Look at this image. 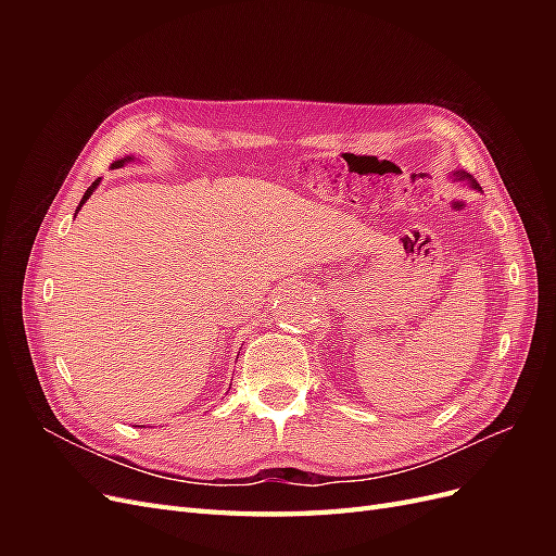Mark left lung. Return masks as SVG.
<instances>
[{
	"label": "left lung",
	"mask_w": 556,
	"mask_h": 556,
	"mask_svg": "<svg viewBox=\"0 0 556 556\" xmlns=\"http://www.w3.org/2000/svg\"><path fill=\"white\" fill-rule=\"evenodd\" d=\"M457 180H468L470 185H473V188H478V182L473 180V176L466 174V172H457Z\"/></svg>",
	"instance_id": "obj_1"
}]
</instances>
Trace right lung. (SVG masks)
I'll return each mask as SVG.
<instances>
[{"label":"right lung","mask_w":556,"mask_h":556,"mask_svg":"<svg viewBox=\"0 0 556 556\" xmlns=\"http://www.w3.org/2000/svg\"><path fill=\"white\" fill-rule=\"evenodd\" d=\"M129 160H131V157H125V160H117V162H115L113 166H115V169H117V166H123V164H125V162H129ZM97 182H99V180H97ZM97 182H92V185H90V188L86 190V194H83V199H80V204H78V211H80V206H83V204H86V201L90 199V194L94 192V188H97Z\"/></svg>","instance_id":"right-lung-1"}]
</instances>
